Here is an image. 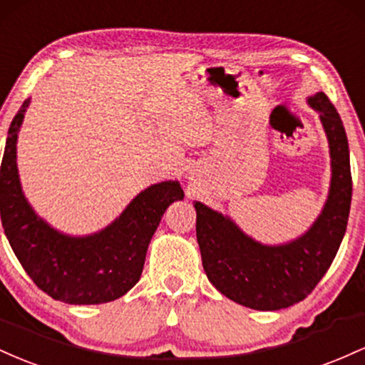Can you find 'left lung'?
I'll use <instances>...</instances> for the list:
<instances>
[{"instance_id":"left-lung-1","label":"left lung","mask_w":365,"mask_h":365,"mask_svg":"<svg viewBox=\"0 0 365 365\" xmlns=\"http://www.w3.org/2000/svg\"><path fill=\"white\" fill-rule=\"evenodd\" d=\"M309 103L319 112L331 151L329 196L309 232L282 247H264L232 220L196 202V240L208 281L236 304L255 310L292 307L312 293L333 264L346 231L351 202L348 139L339 113L324 93Z\"/></svg>"}]
</instances>
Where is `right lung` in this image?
<instances>
[{
  "label": "right lung",
  "instance_id": "1",
  "mask_svg": "<svg viewBox=\"0 0 365 365\" xmlns=\"http://www.w3.org/2000/svg\"><path fill=\"white\" fill-rule=\"evenodd\" d=\"M29 101L8 129L0 167V215L10 247L41 292L73 305L106 304L139 281L150 240L167 207L182 200L178 181L139 193L112 226L88 237L56 232L24 198L17 172V133Z\"/></svg>",
  "mask_w": 365,
  "mask_h": 365
}]
</instances>
